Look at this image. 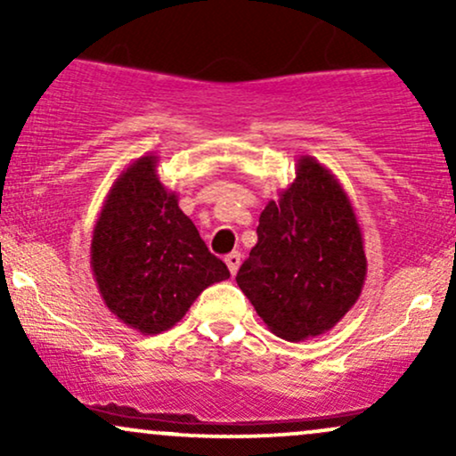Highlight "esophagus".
<instances>
[{
    "label": "esophagus",
    "mask_w": 456,
    "mask_h": 456,
    "mask_svg": "<svg viewBox=\"0 0 456 456\" xmlns=\"http://www.w3.org/2000/svg\"><path fill=\"white\" fill-rule=\"evenodd\" d=\"M224 264H227V268H229V272H232L233 276L238 274L240 264H242V259H240V253H229L227 257H224Z\"/></svg>",
    "instance_id": "esophagus-1"
}]
</instances>
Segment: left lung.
<instances>
[{"label":"left lung","mask_w":456,"mask_h":456,"mask_svg":"<svg viewBox=\"0 0 456 456\" xmlns=\"http://www.w3.org/2000/svg\"><path fill=\"white\" fill-rule=\"evenodd\" d=\"M364 240L341 182L313 156L259 216L240 289L268 330L300 343L337 326L362 294Z\"/></svg>","instance_id":"1"}]
</instances>
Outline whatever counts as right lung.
<instances>
[{"mask_svg": "<svg viewBox=\"0 0 456 456\" xmlns=\"http://www.w3.org/2000/svg\"><path fill=\"white\" fill-rule=\"evenodd\" d=\"M156 162L145 154L118 175L92 232L90 264L104 305L141 334L174 328L203 289L229 279Z\"/></svg>", "mask_w": 456, "mask_h": 456, "instance_id": "1", "label": "right lung"}]
</instances>
